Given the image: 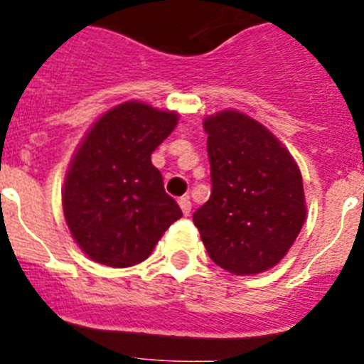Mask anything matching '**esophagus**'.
<instances>
[{
	"mask_svg": "<svg viewBox=\"0 0 364 364\" xmlns=\"http://www.w3.org/2000/svg\"><path fill=\"white\" fill-rule=\"evenodd\" d=\"M179 208H181V211L185 213V215H188V213H191V208H193V204H191L188 196H183V198H179Z\"/></svg>",
	"mask_w": 364,
	"mask_h": 364,
	"instance_id": "34e87169",
	"label": "esophagus"
}]
</instances>
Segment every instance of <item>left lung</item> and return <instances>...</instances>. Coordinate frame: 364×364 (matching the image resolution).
<instances>
[{
    "instance_id": "8db88e82",
    "label": "left lung",
    "mask_w": 364,
    "mask_h": 364,
    "mask_svg": "<svg viewBox=\"0 0 364 364\" xmlns=\"http://www.w3.org/2000/svg\"><path fill=\"white\" fill-rule=\"evenodd\" d=\"M204 130L211 194L193 221L208 255L236 276L268 270L304 225L299 166L264 126L238 111L205 119Z\"/></svg>"
}]
</instances>
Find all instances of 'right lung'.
<instances>
[{
    "label": "right lung",
    "mask_w": 364,
    "mask_h": 364,
    "mask_svg": "<svg viewBox=\"0 0 364 364\" xmlns=\"http://www.w3.org/2000/svg\"><path fill=\"white\" fill-rule=\"evenodd\" d=\"M176 124L171 111L128 102L107 111L77 151L65 177L64 215L71 236L96 262H141L183 215L151 162Z\"/></svg>",
    "instance_id": "right-lung-1"
}]
</instances>
